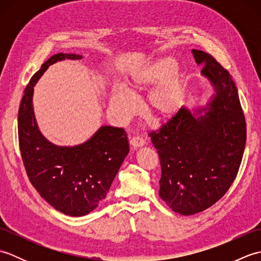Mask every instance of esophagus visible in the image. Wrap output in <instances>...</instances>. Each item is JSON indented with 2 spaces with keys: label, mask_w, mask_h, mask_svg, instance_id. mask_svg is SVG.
Here are the masks:
<instances>
[{
  "label": "esophagus",
  "mask_w": 261,
  "mask_h": 261,
  "mask_svg": "<svg viewBox=\"0 0 261 261\" xmlns=\"http://www.w3.org/2000/svg\"><path fill=\"white\" fill-rule=\"evenodd\" d=\"M130 143H131V146L134 147V148H139V147L145 146L146 142H145V140L142 139L141 137H134L130 140Z\"/></svg>",
  "instance_id": "obj_1"
}]
</instances>
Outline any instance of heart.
Returning <instances> with one entry per match:
<instances>
[{
	"mask_svg": "<svg viewBox=\"0 0 261 261\" xmlns=\"http://www.w3.org/2000/svg\"><path fill=\"white\" fill-rule=\"evenodd\" d=\"M156 85L149 92L146 108L160 121L173 119L179 112L185 96L184 76L176 68L173 57H159L136 69L125 81L124 88L115 87L110 96V110L114 118L125 120L135 113L136 97Z\"/></svg>",
	"mask_w": 261,
	"mask_h": 261,
	"instance_id": "heart-1",
	"label": "heart"
}]
</instances>
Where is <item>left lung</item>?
Returning <instances> with one entry per match:
<instances>
[{
    "label": "left lung",
    "mask_w": 261,
    "mask_h": 261,
    "mask_svg": "<svg viewBox=\"0 0 261 261\" xmlns=\"http://www.w3.org/2000/svg\"><path fill=\"white\" fill-rule=\"evenodd\" d=\"M204 65L201 74L215 94L206 107H182L159 130L149 134L159 154V196L181 215L202 212L228 192L246 147V119L229 71L210 54L192 50ZM204 114L203 115L202 113Z\"/></svg>",
    "instance_id": "8db88e82"
}]
</instances>
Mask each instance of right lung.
<instances>
[{
  "label": "right lung",
  "instance_id": "1",
  "mask_svg": "<svg viewBox=\"0 0 261 261\" xmlns=\"http://www.w3.org/2000/svg\"><path fill=\"white\" fill-rule=\"evenodd\" d=\"M82 55H54L31 77L18 114L19 145L32 186L59 212L86 215L98 206L129 153V141L122 127L103 125L87 141L60 147L39 131L32 105L33 86L49 66L60 60H80Z\"/></svg>",
  "mask_w": 261,
  "mask_h": 261
}]
</instances>
